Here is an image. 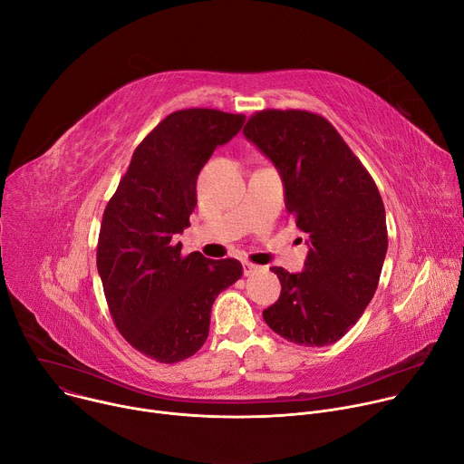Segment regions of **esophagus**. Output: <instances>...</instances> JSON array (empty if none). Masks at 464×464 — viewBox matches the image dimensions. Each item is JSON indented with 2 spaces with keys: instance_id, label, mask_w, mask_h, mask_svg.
Wrapping results in <instances>:
<instances>
[{
  "instance_id": "1",
  "label": "esophagus",
  "mask_w": 464,
  "mask_h": 464,
  "mask_svg": "<svg viewBox=\"0 0 464 464\" xmlns=\"http://www.w3.org/2000/svg\"><path fill=\"white\" fill-rule=\"evenodd\" d=\"M258 271H260L258 266H254V264H250V262H243V273H245V276H250V275L258 273Z\"/></svg>"
}]
</instances>
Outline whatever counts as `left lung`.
I'll list each match as a JSON object with an SVG mask.
<instances>
[{"mask_svg": "<svg viewBox=\"0 0 464 464\" xmlns=\"http://www.w3.org/2000/svg\"><path fill=\"white\" fill-rule=\"evenodd\" d=\"M243 132L280 171L285 208L310 245L302 273L271 269L282 291L264 319L291 343L332 344L362 317L380 282L389 241L378 186L319 114L267 109Z\"/></svg>", "mask_w": 464, "mask_h": 464, "instance_id": "8db88e82", "label": "left lung"}]
</instances>
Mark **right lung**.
<instances>
[{
	"instance_id": "add662e5",
	"label": "right lung",
	"mask_w": 464,
	"mask_h": 464,
	"mask_svg": "<svg viewBox=\"0 0 464 464\" xmlns=\"http://www.w3.org/2000/svg\"><path fill=\"white\" fill-rule=\"evenodd\" d=\"M243 114L186 109L164 118L132 152L102 214L97 271L120 334L159 363L191 357L208 337L216 296L241 278L237 260L180 254L197 177Z\"/></svg>"
}]
</instances>
